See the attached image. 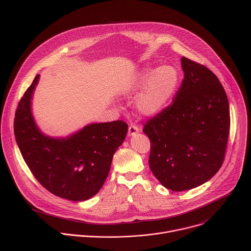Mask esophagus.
<instances>
[{
    "mask_svg": "<svg viewBox=\"0 0 251 251\" xmlns=\"http://www.w3.org/2000/svg\"><path fill=\"white\" fill-rule=\"evenodd\" d=\"M139 128L137 127V126H135V125H131L130 127H129V129H128V135L129 136H134V135H136L137 133H139Z\"/></svg>",
    "mask_w": 251,
    "mask_h": 251,
    "instance_id": "esophagus-1",
    "label": "esophagus"
}]
</instances>
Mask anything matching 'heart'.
I'll list each match as a JSON object with an SVG mask.
<instances>
[{"label": "heart", "mask_w": 251, "mask_h": 251, "mask_svg": "<svg viewBox=\"0 0 251 251\" xmlns=\"http://www.w3.org/2000/svg\"><path fill=\"white\" fill-rule=\"evenodd\" d=\"M177 70L172 65L141 68L126 87L128 94H138L136 110L143 116L153 117L159 114L174 96L178 84Z\"/></svg>", "instance_id": "b5f03b06"}]
</instances>
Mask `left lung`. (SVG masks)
Here are the masks:
<instances>
[{"instance_id":"obj_1","label":"left lung","mask_w":251,"mask_h":251,"mask_svg":"<svg viewBox=\"0 0 251 251\" xmlns=\"http://www.w3.org/2000/svg\"><path fill=\"white\" fill-rule=\"evenodd\" d=\"M184 79L173 103L145 125L151 141L149 165L174 192L195 189L221 169L230 125L226 93L205 66L185 56Z\"/></svg>"}]
</instances>
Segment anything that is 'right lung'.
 Returning <instances> with one entry per match:
<instances>
[{
  "mask_svg": "<svg viewBox=\"0 0 251 251\" xmlns=\"http://www.w3.org/2000/svg\"><path fill=\"white\" fill-rule=\"evenodd\" d=\"M40 75L21 99L15 136L21 154L35 178L51 194L75 201L95 196L109 174L128 125L121 121L90 123L66 137L45 134L35 122L31 101Z\"/></svg>",
  "mask_w": 251,
  "mask_h": 251,
  "instance_id": "obj_1",
  "label": "right lung"
}]
</instances>
